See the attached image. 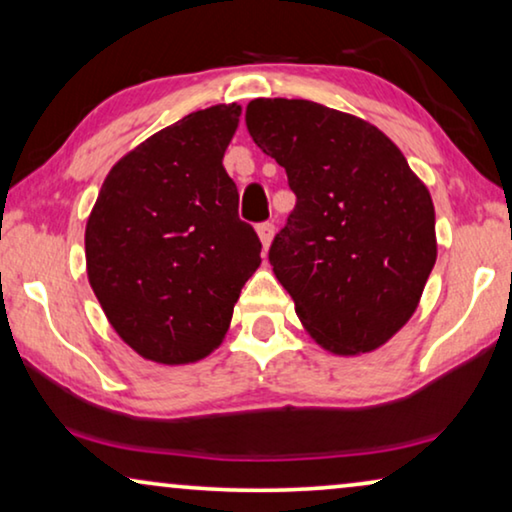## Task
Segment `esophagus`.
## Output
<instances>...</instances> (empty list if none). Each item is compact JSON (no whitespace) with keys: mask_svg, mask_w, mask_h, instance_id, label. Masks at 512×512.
<instances>
[{"mask_svg":"<svg viewBox=\"0 0 512 512\" xmlns=\"http://www.w3.org/2000/svg\"><path fill=\"white\" fill-rule=\"evenodd\" d=\"M256 233H258V237H261L263 251H268L270 242H272V235H275V223H270V221H265V223H258Z\"/></svg>","mask_w":512,"mask_h":512,"instance_id":"obj_1","label":"esophagus"}]
</instances>
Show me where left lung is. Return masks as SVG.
Listing matches in <instances>:
<instances>
[{
  "label": "left lung",
  "instance_id": "8db88e82",
  "mask_svg": "<svg viewBox=\"0 0 512 512\" xmlns=\"http://www.w3.org/2000/svg\"><path fill=\"white\" fill-rule=\"evenodd\" d=\"M247 130L296 193L268 258L305 331L340 356L382 347L436 263L429 188L382 130L324 104L258 97Z\"/></svg>",
  "mask_w": 512,
  "mask_h": 512
}]
</instances>
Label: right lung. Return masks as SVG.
I'll use <instances>...</instances> for the list:
<instances>
[{"label":"right lung","instance_id":"right-lung-1","mask_svg":"<svg viewBox=\"0 0 512 512\" xmlns=\"http://www.w3.org/2000/svg\"><path fill=\"white\" fill-rule=\"evenodd\" d=\"M240 104L193 111L111 167L86 223L88 282L109 324L144 359L181 366L226 338L261 265L223 167Z\"/></svg>","mask_w":512,"mask_h":512}]
</instances>
